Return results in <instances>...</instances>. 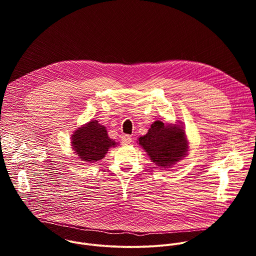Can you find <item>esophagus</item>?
<instances>
[{
	"instance_id": "esophagus-1",
	"label": "esophagus",
	"mask_w": 256,
	"mask_h": 256,
	"mask_svg": "<svg viewBox=\"0 0 256 256\" xmlns=\"http://www.w3.org/2000/svg\"><path fill=\"white\" fill-rule=\"evenodd\" d=\"M120 140H122V142L124 144H128L132 142V138L130 136H128V134H124V136H120Z\"/></svg>"
}]
</instances>
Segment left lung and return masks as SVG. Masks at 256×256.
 I'll return each instance as SVG.
<instances>
[{
	"label": "left lung",
	"mask_w": 256,
	"mask_h": 256,
	"mask_svg": "<svg viewBox=\"0 0 256 256\" xmlns=\"http://www.w3.org/2000/svg\"><path fill=\"white\" fill-rule=\"evenodd\" d=\"M138 144L157 166L168 168L188 155V142L179 124H152L148 132L138 138Z\"/></svg>",
	"instance_id": "obj_1"
}]
</instances>
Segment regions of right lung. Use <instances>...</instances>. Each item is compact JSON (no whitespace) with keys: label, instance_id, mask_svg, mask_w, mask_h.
I'll return each mask as SVG.
<instances>
[{"label":"right lung","instance_id":"1","mask_svg":"<svg viewBox=\"0 0 256 256\" xmlns=\"http://www.w3.org/2000/svg\"><path fill=\"white\" fill-rule=\"evenodd\" d=\"M118 142L107 134L104 126L91 120L75 130L72 136V147L78 158L84 162H96L105 157L108 149L116 147Z\"/></svg>","mask_w":256,"mask_h":256}]
</instances>
